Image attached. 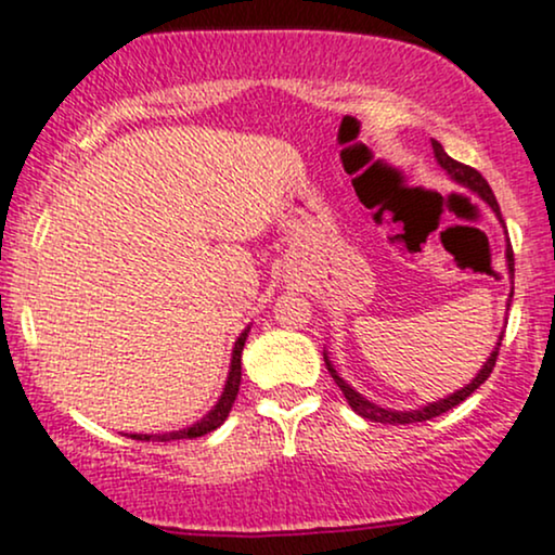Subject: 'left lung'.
I'll return each instance as SVG.
<instances>
[{"label":"left lung","mask_w":555,"mask_h":555,"mask_svg":"<svg viewBox=\"0 0 555 555\" xmlns=\"http://www.w3.org/2000/svg\"><path fill=\"white\" fill-rule=\"evenodd\" d=\"M433 152H435V159H438V165L443 167V170L448 172V176H451L453 183L464 185V189H469L472 194H477L479 198H482L485 204H488L490 209L495 211L498 220L503 222V217H501V207H498L495 194H493V189H490V185H488V180H485L482 176H479V172L475 170V167L462 165V162H456L453 157H448L446 149L440 146L438 141H433ZM506 267H508V275H514V251H512V244H506ZM512 296H514V291H512V294H508V304H506V307H512ZM501 340H503V333H501V338H498V344H495V348H493V353H490L488 361H485L482 370H479L477 375L472 377V383H469V385H464V388H462V390H456V393H451V396L440 398V401L427 403V406L409 409V412H396V409H383V406H377V403L366 401V398L361 396L359 390H353L351 385H348L346 379L340 377L338 372H335V366H333V361H330L327 351L322 353V357H325V366H327L330 375H333L335 385H338V388L344 390V396H346L348 406H351L353 412H357L359 416H364V420H372V422H383V425H412V422H425V420H433V416L446 414L448 409L459 406V403L466 401V398H469L472 393H475V390L479 388V385H482L485 379L490 377V372H493L495 359H498V348H501Z\"/></svg>","instance_id":"left-lung-1"}]
</instances>
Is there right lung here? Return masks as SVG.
Instances as JSON below:
<instances>
[{
    "instance_id": "1",
    "label": "right lung",
    "mask_w": 555,
    "mask_h": 555,
    "mask_svg": "<svg viewBox=\"0 0 555 555\" xmlns=\"http://www.w3.org/2000/svg\"><path fill=\"white\" fill-rule=\"evenodd\" d=\"M248 330H251V327H246L244 333L238 335V340H235V346H233V357H230V370H228L225 388H222V396L217 398L215 406H211L209 412L202 416V420L194 422V425H191V427L172 429V433H152V435L130 433L128 438H135V440H157V443H170V440L202 438V435H207V433H211V429L220 427L222 422L228 420L230 409H233L235 396H238V385H241V353H244V346H246V338H248Z\"/></svg>"
}]
</instances>
